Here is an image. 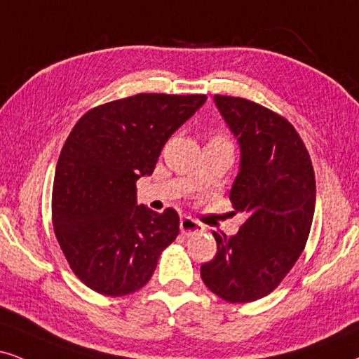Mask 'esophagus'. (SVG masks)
Masks as SVG:
<instances>
[{"label": "esophagus", "mask_w": 359, "mask_h": 359, "mask_svg": "<svg viewBox=\"0 0 359 359\" xmlns=\"http://www.w3.org/2000/svg\"><path fill=\"white\" fill-rule=\"evenodd\" d=\"M180 232L184 235H194V233H201L203 232V225L201 222L194 220L192 217H184L180 220Z\"/></svg>", "instance_id": "esophagus-1"}]
</instances>
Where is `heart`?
Listing matches in <instances>:
<instances>
[{
  "mask_svg": "<svg viewBox=\"0 0 359 359\" xmlns=\"http://www.w3.org/2000/svg\"><path fill=\"white\" fill-rule=\"evenodd\" d=\"M219 139H222V137H219Z\"/></svg>",
  "mask_w": 359,
  "mask_h": 359,
  "instance_id": "obj_1",
  "label": "heart"
}]
</instances>
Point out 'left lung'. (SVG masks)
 Here are the masks:
<instances>
[{
	"instance_id": "1",
	"label": "left lung",
	"mask_w": 359,
	"mask_h": 359,
	"mask_svg": "<svg viewBox=\"0 0 359 359\" xmlns=\"http://www.w3.org/2000/svg\"><path fill=\"white\" fill-rule=\"evenodd\" d=\"M213 99L240 144L230 201L247 220L232 237L213 232L217 255L201 276L225 302L248 303L273 292L302 255L315 213V172L285 117L243 97Z\"/></svg>"
}]
</instances>
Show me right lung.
<instances>
[{
    "instance_id": "obj_1",
    "label": "right lung",
    "mask_w": 359,
    "mask_h": 359,
    "mask_svg": "<svg viewBox=\"0 0 359 359\" xmlns=\"http://www.w3.org/2000/svg\"><path fill=\"white\" fill-rule=\"evenodd\" d=\"M205 94H135L81 117L59 154L54 233L74 275L107 297L137 292L179 235V213L137 205L135 182L156 169L172 134Z\"/></svg>"
}]
</instances>
